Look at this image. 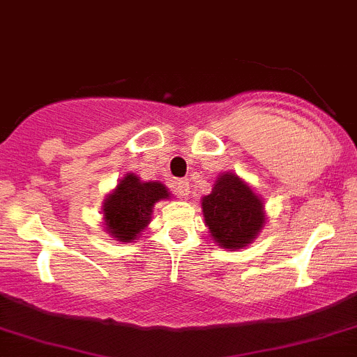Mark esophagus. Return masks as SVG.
Here are the masks:
<instances>
[{"label":"esophagus","instance_id":"esophagus-1","mask_svg":"<svg viewBox=\"0 0 357 357\" xmlns=\"http://www.w3.org/2000/svg\"><path fill=\"white\" fill-rule=\"evenodd\" d=\"M175 192H177V195H180V197H189L190 194V187H189V182L187 180H178L177 183H175Z\"/></svg>","mask_w":357,"mask_h":357}]
</instances>
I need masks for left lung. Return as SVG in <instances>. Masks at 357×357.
<instances>
[{
	"label": "left lung",
	"mask_w": 357,
	"mask_h": 357,
	"mask_svg": "<svg viewBox=\"0 0 357 357\" xmlns=\"http://www.w3.org/2000/svg\"><path fill=\"white\" fill-rule=\"evenodd\" d=\"M211 238L225 250H240L254 241L266 226L264 199L233 172L218 175L211 194L201 199Z\"/></svg>",
	"instance_id": "1"
}]
</instances>
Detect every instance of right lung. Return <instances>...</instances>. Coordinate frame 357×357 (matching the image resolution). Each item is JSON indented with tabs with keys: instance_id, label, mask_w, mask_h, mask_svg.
<instances>
[{
	"instance_id": "obj_1",
	"label": "right lung",
	"mask_w": 357,
	"mask_h": 357,
	"mask_svg": "<svg viewBox=\"0 0 357 357\" xmlns=\"http://www.w3.org/2000/svg\"><path fill=\"white\" fill-rule=\"evenodd\" d=\"M170 197V190L162 182H146L139 175L128 172L119 178L116 189L103 199V228L114 240L132 243L148 228L156 202Z\"/></svg>"
}]
</instances>
